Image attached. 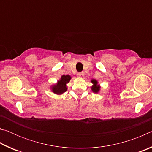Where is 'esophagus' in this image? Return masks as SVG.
Masks as SVG:
<instances>
[{
	"instance_id": "34e87169",
	"label": "esophagus",
	"mask_w": 152,
	"mask_h": 152,
	"mask_svg": "<svg viewBox=\"0 0 152 152\" xmlns=\"http://www.w3.org/2000/svg\"><path fill=\"white\" fill-rule=\"evenodd\" d=\"M77 75H78V76L80 77V78H83L84 74V72H80V73H78Z\"/></svg>"
}]
</instances>
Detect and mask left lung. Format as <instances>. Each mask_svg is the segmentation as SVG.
I'll return each mask as SVG.
<instances>
[{"label":"left lung","mask_w":152,"mask_h":152,"mask_svg":"<svg viewBox=\"0 0 152 152\" xmlns=\"http://www.w3.org/2000/svg\"><path fill=\"white\" fill-rule=\"evenodd\" d=\"M91 83L92 84V86H91L92 91L94 92V93L99 94L100 91H101V86L99 84V82L96 80V79H92L91 80Z\"/></svg>","instance_id":"8db88e82"}]
</instances>
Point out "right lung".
Masks as SVG:
<instances>
[{
    "label": "right lung",
    "instance_id": "obj_1",
    "mask_svg": "<svg viewBox=\"0 0 152 152\" xmlns=\"http://www.w3.org/2000/svg\"><path fill=\"white\" fill-rule=\"evenodd\" d=\"M71 78L70 75H62L56 84L50 86L51 91L57 95H61L68 90L67 84L70 82Z\"/></svg>",
    "mask_w": 152,
    "mask_h": 152
}]
</instances>
